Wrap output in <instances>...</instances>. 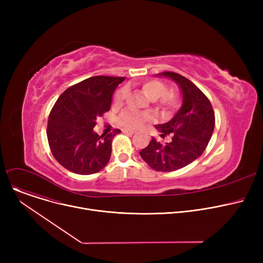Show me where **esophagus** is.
I'll return each mask as SVG.
<instances>
[{"instance_id": "esophagus-1", "label": "esophagus", "mask_w": 263, "mask_h": 263, "mask_svg": "<svg viewBox=\"0 0 263 263\" xmlns=\"http://www.w3.org/2000/svg\"><path fill=\"white\" fill-rule=\"evenodd\" d=\"M121 131L122 133H126V134H134V130H131V129H122Z\"/></svg>"}]
</instances>
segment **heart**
I'll return each instance as SVG.
<instances>
[{
	"label": "heart",
	"instance_id": "b5f03b06",
	"mask_svg": "<svg viewBox=\"0 0 263 263\" xmlns=\"http://www.w3.org/2000/svg\"><path fill=\"white\" fill-rule=\"evenodd\" d=\"M167 86L160 80H147L142 84L143 91L151 99H157L158 104L165 112H171L178 104V95L174 90H166ZM126 98V89L117 91L114 104L119 106ZM153 119V115L149 113H140L136 110H124L119 117V123L124 128L135 129L140 128L146 121Z\"/></svg>",
	"mask_w": 263,
	"mask_h": 263
}]
</instances>
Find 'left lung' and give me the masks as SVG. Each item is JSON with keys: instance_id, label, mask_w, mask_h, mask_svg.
I'll use <instances>...</instances> for the list:
<instances>
[{"instance_id": "obj_1", "label": "left lung", "mask_w": 263, "mask_h": 263, "mask_svg": "<svg viewBox=\"0 0 263 263\" xmlns=\"http://www.w3.org/2000/svg\"><path fill=\"white\" fill-rule=\"evenodd\" d=\"M158 76L174 80L182 92V105L166 123L157 124L161 137L171 136L168 143L156 139L141 150L142 159L157 172L180 170L198 159L212 136L215 116L206 96L183 76L165 71Z\"/></svg>"}]
</instances>
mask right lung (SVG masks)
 Segmentation results:
<instances>
[{
	"instance_id": "obj_1",
	"label": "right lung",
	"mask_w": 263,
	"mask_h": 263,
	"mask_svg": "<svg viewBox=\"0 0 263 263\" xmlns=\"http://www.w3.org/2000/svg\"><path fill=\"white\" fill-rule=\"evenodd\" d=\"M123 77L97 76L67 88L52 107L47 128L51 153L63 167L79 175L100 172L112 154V141L120 133L93 132L96 121L108 112Z\"/></svg>"
}]
</instances>
